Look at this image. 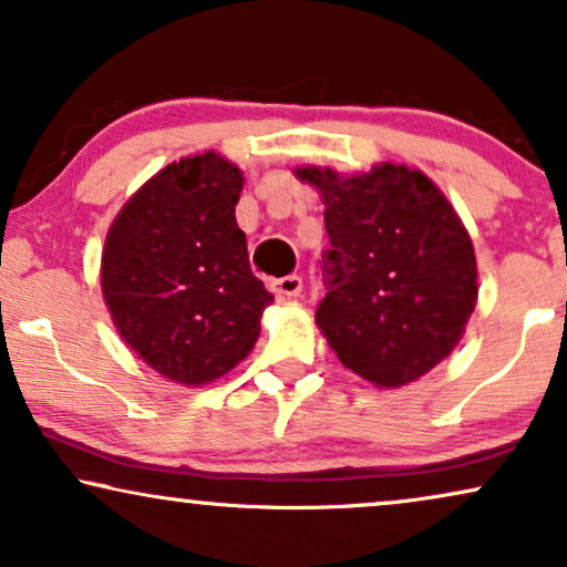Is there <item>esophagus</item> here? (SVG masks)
<instances>
[{"instance_id": "1", "label": "esophagus", "mask_w": 567, "mask_h": 567, "mask_svg": "<svg viewBox=\"0 0 567 567\" xmlns=\"http://www.w3.org/2000/svg\"><path fill=\"white\" fill-rule=\"evenodd\" d=\"M301 276H284V278H276V281H270V291L276 293L278 299H297L301 293Z\"/></svg>"}]
</instances>
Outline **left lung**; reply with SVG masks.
<instances>
[{"mask_svg": "<svg viewBox=\"0 0 567 567\" xmlns=\"http://www.w3.org/2000/svg\"><path fill=\"white\" fill-rule=\"evenodd\" d=\"M320 193L330 250L315 322L338 361L379 390L446 359L477 305V258L460 214L429 175L382 162L369 173L297 167Z\"/></svg>", "mask_w": 567, "mask_h": 567, "instance_id": "left-lung-1", "label": "left lung"}]
</instances>
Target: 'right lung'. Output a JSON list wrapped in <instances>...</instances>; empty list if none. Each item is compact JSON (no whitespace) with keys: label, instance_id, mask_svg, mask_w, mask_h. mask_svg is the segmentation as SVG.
I'll use <instances>...</instances> for the list:
<instances>
[{"label":"right lung","instance_id":"right-lung-1","mask_svg":"<svg viewBox=\"0 0 567 567\" xmlns=\"http://www.w3.org/2000/svg\"><path fill=\"white\" fill-rule=\"evenodd\" d=\"M243 169L216 152L162 167L107 229L100 286L131 351L169 382L204 386L255 348L274 297L252 276L235 206Z\"/></svg>","mask_w":567,"mask_h":567}]
</instances>
